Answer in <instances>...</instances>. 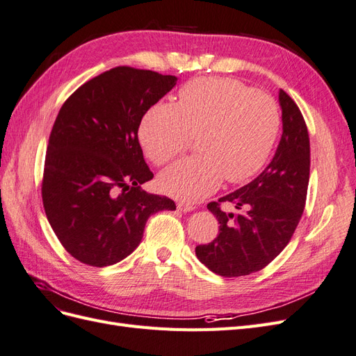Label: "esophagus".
I'll return each instance as SVG.
<instances>
[{"instance_id": "34e87169", "label": "esophagus", "mask_w": 356, "mask_h": 356, "mask_svg": "<svg viewBox=\"0 0 356 356\" xmlns=\"http://www.w3.org/2000/svg\"><path fill=\"white\" fill-rule=\"evenodd\" d=\"M177 208L181 211V212H191V211H195V204H191V203H187V202H178L177 203Z\"/></svg>"}]
</instances>
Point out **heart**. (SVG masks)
Returning a JSON list of instances; mask_svg holds the SVG:
<instances>
[{
    "label": "heart",
    "instance_id": "heart-1",
    "mask_svg": "<svg viewBox=\"0 0 356 356\" xmlns=\"http://www.w3.org/2000/svg\"><path fill=\"white\" fill-rule=\"evenodd\" d=\"M281 111L270 95L233 79H199L178 93V104L159 102L139 126V141L156 165L181 154L199 136L200 154L182 159L160 175L169 196L197 200L225 181L241 184L270 157L281 132Z\"/></svg>",
    "mask_w": 356,
    "mask_h": 356
}]
</instances>
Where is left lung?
Returning <instances> with one entry per match:
<instances>
[{
    "instance_id": "1",
    "label": "left lung",
    "mask_w": 356,
    "mask_h": 356,
    "mask_svg": "<svg viewBox=\"0 0 356 356\" xmlns=\"http://www.w3.org/2000/svg\"><path fill=\"white\" fill-rule=\"evenodd\" d=\"M282 138L268 166L250 184L208 203L220 222L211 243L197 245L196 255L211 272L238 277L261 270L282 252L303 215L309 172L310 143L307 126L297 104L281 90ZM222 201L236 212L224 213Z\"/></svg>"
}]
</instances>
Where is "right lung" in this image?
<instances>
[{"mask_svg": "<svg viewBox=\"0 0 356 356\" xmlns=\"http://www.w3.org/2000/svg\"><path fill=\"white\" fill-rule=\"evenodd\" d=\"M177 80L115 67L63 102L49 138L41 197L53 232L75 260L93 267L122 261L141 242L149 215L177 208L141 188L154 175L138 139L144 114Z\"/></svg>", "mask_w": 356, "mask_h": 356, "instance_id": "obj_1", "label": "right lung"}]
</instances>
